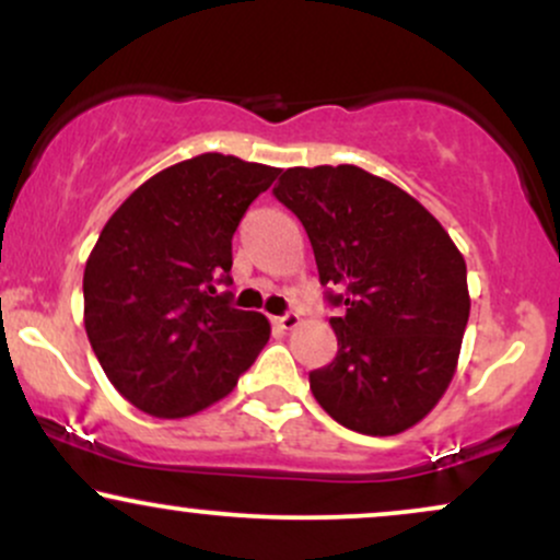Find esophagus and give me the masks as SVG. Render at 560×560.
I'll list each match as a JSON object with an SVG mask.
<instances>
[{
  "label": "esophagus",
  "mask_w": 560,
  "mask_h": 560,
  "mask_svg": "<svg viewBox=\"0 0 560 560\" xmlns=\"http://www.w3.org/2000/svg\"><path fill=\"white\" fill-rule=\"evenodd\" d=\"M273 324L279 326V329L292 331V329H298V326H300V316H298V313H287V316H276Z\"/></svg>",
  "instance_id": "esophagus-1"
}]
</instances>
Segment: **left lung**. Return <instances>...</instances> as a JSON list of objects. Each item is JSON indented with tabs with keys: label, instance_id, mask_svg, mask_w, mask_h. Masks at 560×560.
<instances>
[{
	"label": "left lung",
	"instance_id": "8db88e82",
	"mask_svg": "<svg viewBox=\"0 0 560 560\" xmlns=\"http://www.w3.org/2000/svg\"><path fill=\"white\" fill-rule=\"evenodd\" d=\"M307 231L337 358L311 371L320 408L352 432L392 436L445 395L468 324L466 260L442 223L358 165L289 168L273 186Z\"/></svg>",
	"mask_w": 560,
	"mask_h": 560
}]
</instances>
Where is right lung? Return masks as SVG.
<instances>
[{
  "label": "right lung",
  "mask_w": 560,
  "mask_h": 560,
  "mask_svg": "<svg viewBox=\"0 0 560 560\" xmlns=\"http://www.w3.org/2000/svg\"><path fill=\"white\" fill-rule=\"evenodd\" d=\"M279 168L205 152L155 173L102 229L83 271V326L113 387L158 419L226 397L271 337L236 311L231 236Z\"/></svg>",
  "instance_id": "right-lung-1"
}]
</instances>
